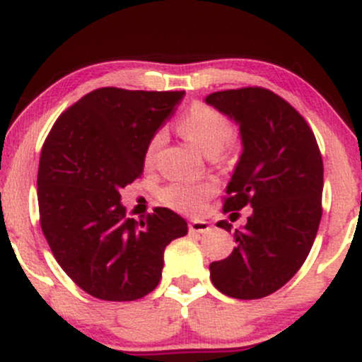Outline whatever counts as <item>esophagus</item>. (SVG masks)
<instances>
[{"instance_id":"obj_1","label":"esophagus","mask_w":362,"mask_h":362,"mask_svg":"<svg viewBox=\"0 0 362 362\" xmlns=\"http://www.w3.org/2000/svg\"><path fill=\"white\" fill-rule=\"evenodd\" d=\"M189 231L190 233H209L211 231V224L204 221V219H192L189 223Z\"/></svg>"}]
</instances>
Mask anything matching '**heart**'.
<instances>
[{
    "mask_svg": "<svg viewBox=\"0 0 362 362\" xmlns=\"http://www.w3.org/2000/svg\"><path fill=\"white\" fill-rule=\"evenodd\" d=\"M182 136L201 149L207 156H213L226 146L228 141L233 134V127L228 117H224L221 112L214 110L207 105H194L178 122ZM163 132H156L149 141L146 148V163H151L156 151L163 144ZM214 192V185L201 182H175L161 189L160 199L163 204L180 213H195L204 204V201Z\"/></svg>",
    "mask_w": 362,
    "mask_h": 362,
    "instance_id": "1",
    "label": "heart"
}]
</instances>
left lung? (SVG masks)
I'll use <instances>...</instances> for the list:
<instances>
[{"label":"left lung","mask_w":362,"mask_h":362,"mask_svg":"<svg viewBox=\"0 0 362 362\" xmlns=\"http://www.w3.org/2000/svg\"><path fill=\"white\" fill-rule=\"evenodd\" d=\"M206 103L238 124L243 144L224 213L252 207L231 255L209 265L211 281L230 298L259 300L282 288L311 250L322 219V155L300 112L271 90L214 91ZM218 226L231 231L226 221Z\"/></svg>","instance_id":"1"}]
</instances>
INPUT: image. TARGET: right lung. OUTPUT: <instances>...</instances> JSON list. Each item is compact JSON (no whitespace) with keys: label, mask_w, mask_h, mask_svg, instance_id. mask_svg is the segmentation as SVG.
Instances as JSON below:
<instances>
[{"label":"right lung","mask_w":362,"mask_h":362,"mask_svg":"<svg viewBox=\"0 0 362 362\" xmlns=\"http://www.w3.org/2000/svg\"><path fill=\"white\" fill-rule=\"evenodd\" d=\"M185 91L107 86L90 91L56 120L37 175L40 228L54 259L85 293L134 301L156 288L163 253L187 235L167 207L134 221L120 189L143 175L146 148Z\"/></svg>","instance_id":"obj_1"}]
</instances>
